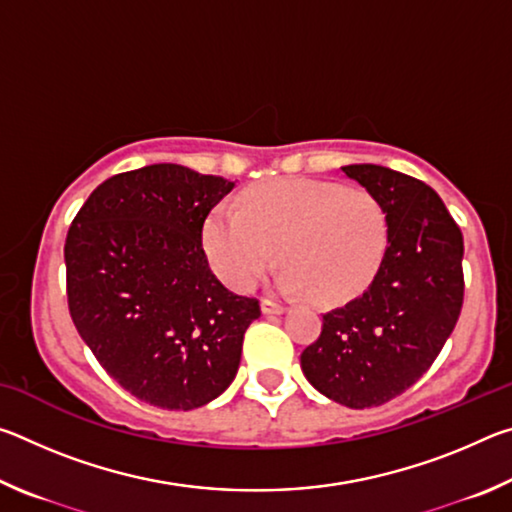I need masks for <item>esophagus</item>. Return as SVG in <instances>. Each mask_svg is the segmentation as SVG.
<instances>
[{
  "instance_id": "1",
  "label": "esophagus",
  "mask_w": 512,
  "mask_h": 512,
  "mask_svg": "<svg viewBox=\"0 0 512 512\" xmlns=\"http://www.w3.org/2000/svg\"><path fill=\"white\" fill-rule=\"evenodd\" d=\"M284 311H287V307L280 305V302H273L268 298L262 300V314H284Z\"/></svg>"
}]
</instances>
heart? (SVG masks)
<instances>
[{"mask_svg": "<svg viewBox=\"0 0 512 512\" xmlns=\"http://www.w3.org/2000/svg\"><path fill=\"white\" fill-rule=\"evenodd\" d=\"M277 246L282 289L341 305L375 280L388 248V219L366 189L293 176L246 189L239 210L214 207L203 225L207 262L235 291L262 280Z\"/></svg>", "mask_w": 512, "mask_h": 512, "instance_id": "b5f03b06", "label": "heart"}]
</instances>
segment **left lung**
Returning a JSON list of instances; mask_svg holds the SVG:
<instances>
[{
  "label": "left lung",
  "mask_w": 512,
  "mask_h": 512,
  "mask_svg": "<svg viewBox=\"0 0 512 512\" xmlns=\"http://www.w3.org/2000/svg\"><path fill=\"white\" fill-rule=\"evenodd\" d=\"M341 169L384 207L388 248L370 287L323 316L300 366L329 400L370 409L411 388L454 332L465 289L463 235L422 180L379 164Z\"/></svg>",
  "instance_id": "left-lung-1"
}]
</instances>
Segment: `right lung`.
<instances>
[{
    "instance_id": "right-lung-1",
    "label": "right lung",
    "mask_w": 512,
    "mask_h": 512,
    "mask_svg": "<svg viewBox=\"0 0 512 512\" xmlns=\"http://www.w3.org/2000/svg\"><path fill=\"white\" fill-rule=\"evenodd\" d=\"M235 183L180 164L117 173L90 194L65 241L67 302L81 339L121 388L192 411L232 384L255 298L210 271L203 225Z\"/></svg>"
}]
</instances>
